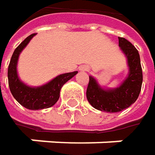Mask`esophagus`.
I'll return each mask as SVG.
<instances>
[{
    "label": "esophagus",
    "instance_id": "obj_1",
    "mask_svg": "<svg viewBox=\"0 0 155 155\" xmlns=\"http://www.w3.org/2000/svg\"><path fill=\"white\" fill-rule=\"evenodd\" d=\"M88 70H89V68L86 65H83V66L80 67V71H88Z\"/></svg>",
    "mask_w": 155,
    "mask_h": 155
}]
</instances>
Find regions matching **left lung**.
Returning a JSON list of instances; mask_svg holds the SVG:
<instances>
[{
    "mask_svg": "<svg viewBox=\"0 0 155 155\" xmlns=\"http://www.w3.org/2000/svg\"><path fill=\"white\" fill-rule=\"evenodd\" d=\"M118 46L127 57L128 74L117 88L101 87L97 80L90 76L86 96L94 108L108 113L119 112L130 107L139 96L143 82V73L137 49L128 40L118 38Z\"/></svg>",
    "mask_w": 155,
    "mask_h": 155,
    "instance_id": "1",
    "label": "left lung"
}]
</instances>
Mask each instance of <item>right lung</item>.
Here are the masks:
<instances>
[{"instance_id":"obj_1","label":"right lung","mask_w":155,"mask_h":155,"mask_svg":"<svg viewBox=\"0 0 155 155\" xmlns=\"http://www.w3.org/2000/svg\"><path fill=\"white\" fill-rule=\"evenodd\" d=\"M35 35L28 36L16 48L8 68L9 87L12 96L20 105L31 110L48 108L54 106L60 97V91L63 85L78 74L77 71L63 74L52 79L46 84L37 87H32L23 82L18 74V61L20 53Z\"/></svg>"}]
</instances>
